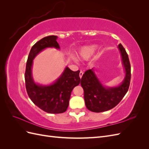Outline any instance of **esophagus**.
Listing matches in <instances>:
<instances>
[{
  "mask_svg": "<svg viewBox=\"0 0 149 149\" xmlns=\"http://www.w3.org/2000/svg\"><path fill=\"white\" fill-rule=\"evenodd\" d=\"M83 75V71H80V73H79V77H80V78H82Z\"/></svg>",
  "mask_w": 149,
  "mask_h": 149,
  "instance_id": "34e87169",
  "label": "esophagus"
}]
</instances>
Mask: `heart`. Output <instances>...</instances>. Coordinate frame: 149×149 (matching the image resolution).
Instances as JSON below:
<instances>
[{
    "label": "heart",
    "mask_w": 149,
    "mask_h": 149,
    "mask_svg": "<svg viewBox=\"0 0 149 149\" xmlns=\"http://www.w3.org/2000/svg\"><path fill=\"white\" fill-rule=\"evenodd\" d=\"M97 49V45H92L83 47L79 52V57L83 60H87L91 57Z\"/></svg>",
    "instance_id": "heart-1"
}]
</instances>
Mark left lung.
I'll return each instance as SVG.
<instances>
[{
	"label": "left lung",
	"instance_id": "8db88e82",
	"mask_svg": "<svg viewBox=\"0 0 149 149\" xmlns=\"http://www.w3.org/2000/svg\"><path fill=\"white\" fill-rule=\"evenodd\" d=\"M118 48L125 72V78L119 86L107 88L104 86L93 69L86 71L82 76L81 85L84 90L85 104L92 112H101L112 109L123 100L128 91L131 78L130 62L123 46L119 44Z\"/></svg>",
	"mask_w": 149,
	"mask_h": 149
}]
</instances>
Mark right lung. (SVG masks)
Listing matches in <instances>:
<instances>
[{
    "label": "right lung",
    "instance_id": "obj_1",
    "mask_svg": "<svg viewBox=\"0 0 149 149\" xmlns=\"http://www.w3.org/2000/svg\"><path fill=\"white\" fill-rule=\"evenodd\" d=\"M57 38L55 35L48 36L31 47L25 73L26 89L30 100L42 110L50 114H60L66 111L72 90L79 85L81 81L79 70L73 71L68 67L60 78L52 84L43 86L36 84L33 81L31 73L33 60L45 48L53 47L59 49Z\"/></svg>",
    "mask_w": 149,
    "mask_h": 149
}]
</instances>
